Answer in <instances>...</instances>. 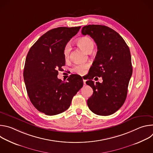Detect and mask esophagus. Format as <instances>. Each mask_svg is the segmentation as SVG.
Instances as JSON below:
<instances>
[{"label":"esophagus","mask_w":153,"mask_h":153,"mask_svg":"<svg viewBox=\"0 0 153 153\" xmlns=\"http://www.w3.org/2000/svg\"><path fill=\"white\" fill-rule=\"evenodd\" d=\"M83 83L85 85L86 84V80L85 79H83Z\"/></svg>","instance_id":"1"}]
</instances>
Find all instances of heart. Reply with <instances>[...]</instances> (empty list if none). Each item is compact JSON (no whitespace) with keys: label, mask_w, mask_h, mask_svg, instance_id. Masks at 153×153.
I'll return each instance as SVG.
<instances>
[{"label":"heart","mask_w":153,"mask_h":153,"mask_svg":"<svg viewBox=\"0 0 153 153\" xmlns=\"http://www.w3.org/2000/svg\"><path fill=\"white\" fill-rule=\"evenodd\" d=\"M77 44L86 53H90L94 48V43L93 40L88 37H83L79 39L76 41ZM71 51V47L70 44H67L65 46L63 49V57L65 59H68L70 56ZM88 68V64H80L76 65L73 67V71L75 72L76 73L83 75L85 74L86 70Z\"/></svg>","instance_id":"1"}]
</instances>
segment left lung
Returning a JSON list of instances; mask_svg holds the SVG:
<instances>
[{"label": "left lung", "instance_id": "obj_1", "mask_svg": "<svg viewBox=\"0 0 153 153\" xmlns=\"http://www.w3.org/2000/svg\"><path fill=\"white\" fill-rule=\"evenodd\" d=\"M82 34L90 36L97 46L95 60L89 70V80L86 82L93 90L87 105L96 114L111 115L123 105L126 98L133 73L129 47L119 34L104 25L85 26ZM95 76H102V83L94 84L91 79Z\"/></svg>", "mask_w": 153, "mask_h": 153}]
</instances>
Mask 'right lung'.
<instances>
[{"label": "right lung", "instance_id": "add662e5", "mask_svg": "<svg viewBox=\"0 0 153 153\" xmlns=\"http://www.w3.org/2000/svg\"><path fill=\"white\" fill-rule=\"evenodd\" d=\"M80 27H59L42 35L31 47L25 60L24 79L30 100L38 111L48 116L66 111L83 85L77 74L68 82L57 78L65 65L63 49Z\"/></svg>", "mask_w": 153, "mask_h": 153}]
</instances>
